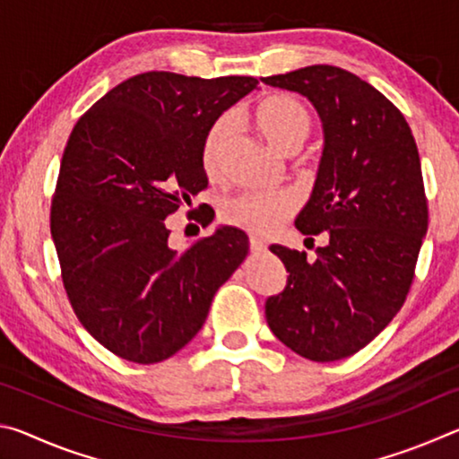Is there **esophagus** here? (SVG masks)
Segmentation results:
<instances>
[{
  "instance_id": "esophagus-1",
  "label": "esophagus",
  "mask_w": 459,
  "mask_h": 459,
  "mask_svg": "<svg viewBox=\"0 0 459 459\" xmlns=\"http://www.w3.org/2000/svg\"><path fill=\"white\" fill-rule=\"evenodd\" d=\"M248 247H251V253L253 255H257V253H263L267 248V245L263 243L261 238H257V237H251L248 238Z\"/></svg>"
}]
</instances>
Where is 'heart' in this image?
I'll list each match as a JSON object with an SVG mask.
<instances>
[{
    "mask_svg": "<svg viewBox=\"0 0 459 459\" xmlns=\"http://www.w3.org/2000/svg\"><path fill=\"white\" fill-rule=\"evenodd\" d=\"M253 123L265 142L279 153L299 152L312 135V115L291 95H269L253 108ZM232 131L229 117L216 119L202 139L200 161L206 174H216L221 152ZM299 200L291 192H240L222 204L221 219L230 227L267 237L298 211Z\"/></svg>",
    "mask_w": 459,
    "mask_h": 459,
    "instance_id": "b5f03b06",
    "label": "heart"
}]
</instances>
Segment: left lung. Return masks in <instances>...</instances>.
I'll list each match as a JSON object with an SVG mask.
<instances>
[{"label": "left lung", "instance_id": "obj_1", "mask_svg": "<svg viewBox=\"0 0 459 459\" xmlns=\"http://www.w3.org/2000/svg\"><path fill=\"white\" fill-rule=\"evenodd\" d=\"M299 92L324 126L314 192L295 227L306 251L271 245L287 285L271 295V332L314 362L352 356L375 340L405 304L427 232V198L415 137L403 113L367 81L330 65L263 79Z\"/></svg>", "mask_w": 459, "mask_h": 459}]
</instances>
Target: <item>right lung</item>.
Returning a JSON list of instances; mask_svg holds the SVG:
<instances>
[{
    "mask_svg": "<svg viewBox=\"0 0 459 459\" xmlns=\"http://www.w3.org/2000/svg\"><path fill=\"white\" fill-rule=\"evenodd\" d=\"M257 84L143 73L99 99L68 137L50 208L62 283L87 332L121 359L153 364L182 351L247 257L248 238L232 227L178 253L166 219L208 186V127Z\"/></svg>",
    "mask_w": 459,
    "mask_h": 459,
    "instance_id": "1",
    "label": "right lung"
}]
</instances>
